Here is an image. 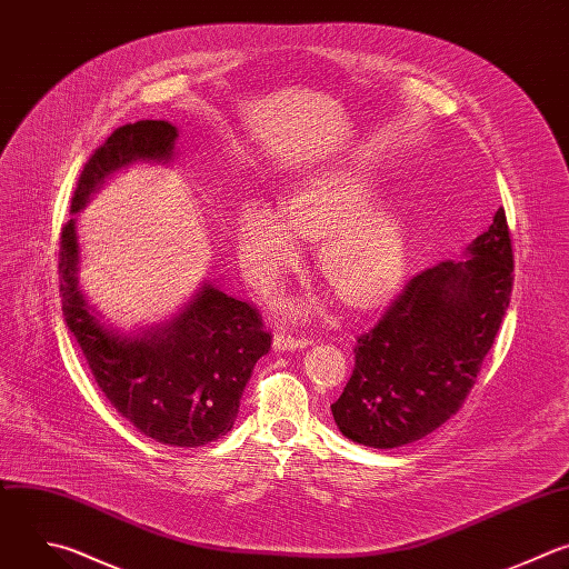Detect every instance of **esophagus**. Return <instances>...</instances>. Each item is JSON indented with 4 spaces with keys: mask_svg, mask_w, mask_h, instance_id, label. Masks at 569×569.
Listing matches in <instances>:
<instances>
[{
    "mask_svg": "<svg viewBox=\"0 0 569 569\" xmlns=\"http://www.w3.org/2000/svg\"><path fill=\"white\" fill-rule=\"evenodd\" d=\"M311 343L309 338L305 336H291V333H284V331H276L273 336V350L276 352H291V350H302Z\"/></svg>",
    "mask_w": 569,
    "mask_h": 569,
    "instance_id": "obj_1",
    "label": "esophagus"
}]
</instances>
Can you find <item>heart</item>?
Segmentation results:
<instances>
[{"label":"heart","instance_id":"heart-1","mask_svg":"<svg viewBox=\"0 0 569 569\" xmlns=\"http://www.w3.org/2000/svg\"><path fill=\"white\" fill-rule=\"evenodd\" d=\"M377 179L357 166H333L296 183L280 212L247 203L236 221V244L247 276L278 284L302 260L298 238L320 243L318 267L352 307H370L403 280L408 221L403 210L377 199Z\"/></svg>","mask_w":569,"mask_h":569}]
</instances>
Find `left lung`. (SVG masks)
Here are the masks:
<instances>
[{"instance_id": "1", "label": "left lung", "mask_w": 569, "mask_h": 569, "mask_svg": "<svg viewBox=\"0 0 569 569\" xmlns=\"http://www.w3.org/2000/svg\"><path fill=\"white\" fill-rule=\"evenodd\" d=\"M505 208L462 260L415 276L359 336L355 372L331 403L348 439L397 448L437 430L465 403L489 355L513 284Z\"/></svg>"}]
</instances>
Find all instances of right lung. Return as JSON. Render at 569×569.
Listing matches in <instances>:
<instances>
[{
    "mask_svg": "<svg viewBox=\"0 0 569 569\" xmlns=\"http://www.w3.org/2000/svg\"><path fill=\"white\" fill-rule=\"evenodd\" d=\"M179 130L168 121H139L113 132L84 163L71 214L119 170L143 161H174ZM62 313L89 370L134 428L161 443L197 448L229 432L253 366L271 348L260 313L210 280L168 320L123 331L89 305L80 287L76 217L60 238Z\"/></svg>",
    "mask_w": 569,
    "mask_h": 569,
    "instance_id": "right-lung-1",
    "label": "right lung"
}]
</instances>
